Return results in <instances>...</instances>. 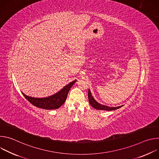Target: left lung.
Returning a JSON list of instances; mask_svg holds the SVG:
<instances>
[{"mask_svg": "<svg viewBox=\"0 0 159 159\" xmlns=\"http://www.w3.org/2000/svg\"><path fill=\"white\" fill-rule=\"evenodd\" d=\"M88 98H89V101L90 104L92 106V107H93L94 109H98V110H105V111H112V110H116L117 109L120 108L121 107H122L123 106H118V107H109L107 106H105V105H102L100 103H99L93 96L91 92H90V89L89 90L88 92Z\"/></svg>", "mask_w": 159, "mask_h": 159, "instance_id": "obj_1", "label": "left lung"}]
</instances>
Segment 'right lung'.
I'll list each match as a JSON object with an SVG mask.
<instances>
[{
  "label": "right lung",
  "mask_w": 159,
  "mask_h": 159,
  "mask_svg": "<svg viewBox=\"0 0 159 159\" xmlns=\"http://www.w3.org/2000/svg\"><path fill=\"white\" fill-rule=\"evenodd\" d=\"M77 80H75L64 86L60 90L53 95L46 98H34L26 95L22 92L25 98L33 105L43 109H57L64 104L68 93L70 88L75 84Z\"/></svg>",
  "instance_id": "right-lung-1"
}]
</instances>
